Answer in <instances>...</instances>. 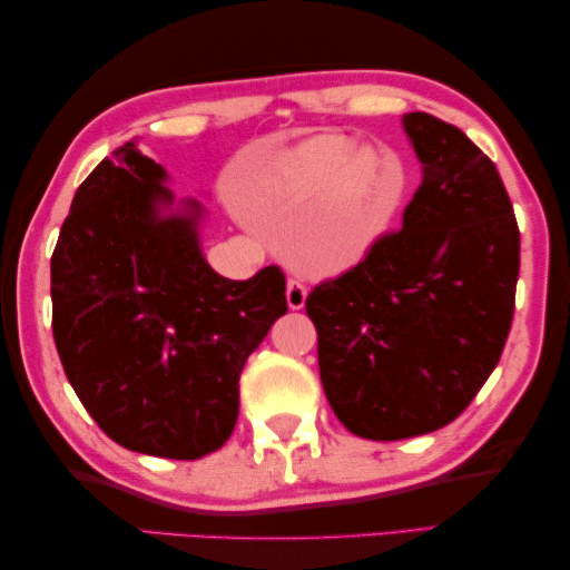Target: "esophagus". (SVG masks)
<instances>
[{
    "label": "esophagus",
    "instance_id": "34e87169",
    "mask_svg": "<svg viewBox=\"0 0 570 570\" xmlns=\"http://www.w3.org/2000/svg\"><path fill=\"white\" fill-rule=\"evenodd\" d=\"M285 297H287V305H291V311H301V307L305 305V297H307V287L303 285V279H297V277L287 279Z\"/></svg>",
    "mask_w": 570,
    "mask_h": 570
}]
</instances>
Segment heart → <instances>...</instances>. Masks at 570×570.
<instances>
[{
    "mask_svg": "<svg viewBox=\"0 0 570 570\" xmlns=\"http://www.w3.org/2000/svg\"><path fill=\"white\" fill-rule=\"evenodd\" d=\"M311 237L328 265L356 259L381 235L401 197V176L373 148L346 136H315L252 181V209L267 219L283 204L317 194Z\"/></svg>",
    "mask_w": 570,
    "mask_h": 570,
    "instance_id": "heart-1",
    "label": "heart"
}]
</instances>
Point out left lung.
Segmentation results:
<instances>
[{
    "mask_svg": "<svg viewBox=\"0 0 570 570\" xmlns=\"http://www.w3.org/2000/svg\"><path fill=\"white\" fill-rule=\"evenodd\" d=\"M422 184L401 229L305 301L328 404L348 432L394 442L454 422L505 348L520 229L495 164L460 128L406 114Z\"/></svg>",
    "mask_w": 570,
    "mask_h": 570,
    "instance_id": "left-lung-1",
    "label": "left lung"
}]
</instances>
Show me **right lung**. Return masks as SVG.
Here are the masks:
<instances>
[{
    "mask_svg": "<svg viewBox=\"0 0 570 570\" xmlns=\"http://www.w3.org/2000/svg\"><path fill=\"white\" fill-rule=\"evenodd\" d=\"M161 164L126 141L75 191L52 252V335L65 376L110 440L199 460L229 440L239 373L287 313L277 265L229 279L199 249V204L161 217Z\"/></svg>",
    "mask_w": 570,
    "mask_h": 570,
    "instance_id": "1",
    "label": "right lung"
}]
</instances>
